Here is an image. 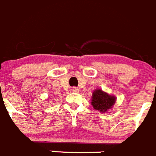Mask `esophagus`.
<instances>
[{"mask_svg": "<svg viewBox=\"0 0 156 156\" xmlns=\"http://www.w3.org/2000/svg\"><path fill=\"white\" fill-rule=\"evenodd\" d=\"M71 91L73 92H78V89L76 87H72L71 88Z\"/></svg>", "mask_w": 156, "mask_h": 156, "instance_id": "esophagus-1", "label": "esophagus"}]
</instances>
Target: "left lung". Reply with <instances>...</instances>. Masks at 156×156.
I'll return each instance as SVG.
<instances>
[{
    "label": "left lung",
    "instance_id": "8db88e82",
    "mask_svg": "<svg viewBox=\"0 0 156 156\" xmlns=\"http://www.w3.org/2000/svg\"><path fill=\"white\" fill-rule=\"evenodd\" d=\"M116 101V97L111 95L101 89H95L92 93V107L101 113H105L112 108Z\"/></svg>",
    "mask_w": 156,
    "mask_h": 156
}]
</instances>
